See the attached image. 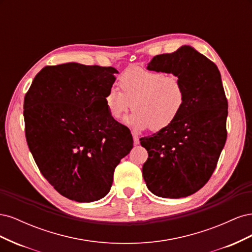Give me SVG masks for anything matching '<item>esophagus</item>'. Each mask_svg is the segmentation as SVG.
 I'll return each mask as SVG.
<instances>
[{"label":"esophagus","mask_w":252,"mask_h":252,"mask_svg":"<svg viewBox=\"0 0 252 252\" xmlns=\"http://www.w3.org/2000/svg\"><path fill=\"white\" fill-rule=\"evenodd\" d=\"M132 138H133V143H134V145H139L140 144V140H139V136L136 135V134H132Z\"/></svg>","instance_id":"obj_1"}]
</instances>
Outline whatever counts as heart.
Masks as SVG:
<instances>
[{
  "label": "heart",
  "mask_w": 252,
  "mask_h": 252,
  "mask_svg": "<svg viewBox=\"0 0 252 252\" xmlns=\"http://www.w3.org/2000/svg\"><path fill=\"white\" fill-rule=\"evenodd\" d=\"M121 91L111 87L104 95L109 116L123 119L131 108L127 124L136 130L150 127L159 131L174 123L186 102V93L177 75L130 66L119 78Z\"/></svg>",
  "instance_id": "heart-1"
}]
</instances>
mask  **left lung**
<instances>
[{
	"label": "left lung",
	"mask_w": 252,
	"mask_h": 252,
	"mask_svg": "<svg viewBox=\"0 0 252 252\" xmlns=\"http://www.w3.org/2000/svg\"><path fill=\"white\" fill-rule=\"evenodd\" d=\"M147 69L182 81L186 102L169 127L140 139L148 151L143 178L150 191L180 199L200 190L215 171L227 139L228 103L217 65L193 47L154 57Z\"/></svg>",
	"instance_id": "obj_1"
}]
</instances>
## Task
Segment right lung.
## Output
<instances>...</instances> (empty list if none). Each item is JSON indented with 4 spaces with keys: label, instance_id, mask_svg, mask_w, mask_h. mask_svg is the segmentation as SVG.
<instances>
[{
    "label": "right lung",
    "instance_id": "obj_1",
    "mask_svg": "<svg viewBox=\"0 0 252 252\" xmlns=\"http://www.w3.org/2000/svg\"><path fill=\"white\" fill-rule=\"evenodd\" d=\"M118 70L66 63L46 66L24 98L30 152L49 184L75 202L109 192L113 172L133 147L132 135L104 103Z\"/></svg>",
    "mask_w": 252,
    "mask_h": 252
}]
</instances>
